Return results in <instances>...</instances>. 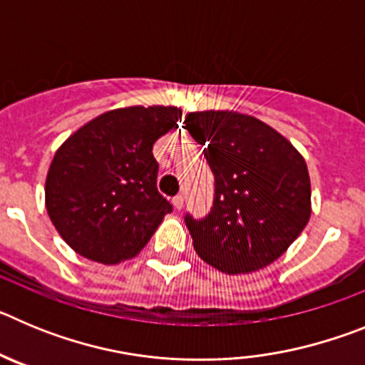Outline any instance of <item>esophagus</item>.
<instances>
[{
  "label": "esophagus",
  "instance_id": "esophagus-1",
  "mask_svg": "<svg viewBox=\"0 0 365 365\" xmlns=\"http://www.w3.org/2000/svg\"><path fill=\"white\" fill-rule=\"evenodd\" d=\"M173 206H175L177 210H180V208L185 206V197H182V195H175V197H173Z\"/></svg>",
  "mask_w": 365,
  "mask_h": 365
}]
</instances>
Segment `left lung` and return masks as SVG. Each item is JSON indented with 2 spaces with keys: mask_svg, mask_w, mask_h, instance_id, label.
I'll use <instances>...</instances> for the list:
<instances>
[{
  "mask_svg": "<svg viewBox=\"0 0 365 365\" xmlns=\"http://www.w3.org/2000/svg\"><path fill=\"white\" fill-rule=\"evenodd\" d=\"M185 124L214 173L210 212L185 214L195 252L227 274L270 265L311 217L303 157L265 122L241 113H188Z\"/></svg>",
  "mask_w": 365,
  "mask_h": 365,
  "instance_id": "obj_1",
  "label": "left lung"
}]
</instances>
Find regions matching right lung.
<instances>
[{
    "label": "right lung",
    "mask_w": 365,
    "mask_h": 365,
    "mask_svg": "<svg viewBox=\"0 0 365 365\" xmlns=\"http://www.w3.org/2000/svg\"><path fill=\"white\" fill-rule=\"evenodd\" d=\"M180 118L173 106L113 109L87 122L56 151L45 205L74 252L113 265L146 247L172 202L157 190L153 144Z\"/></svg>",
    "instance_id": "1"
}]
</instances>
